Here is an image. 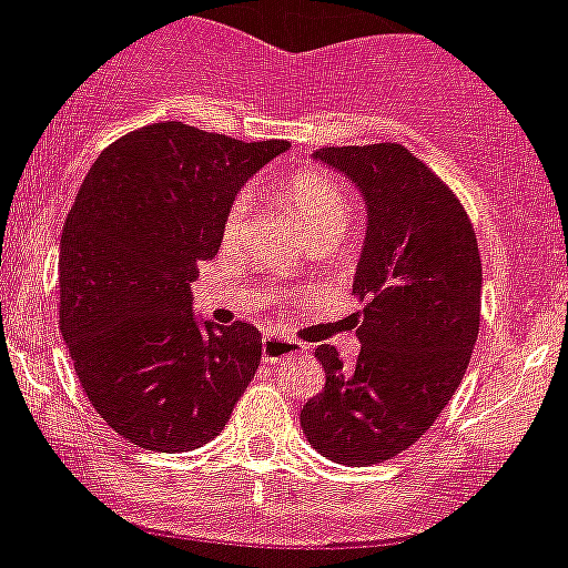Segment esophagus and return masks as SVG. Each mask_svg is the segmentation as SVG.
<instances>
[{
  "label": "esophagus",
  "instance_id": "obj_1",
  "mask_svg": "<svg viewBox=\"0 0 568 568\" xmlns=\"http://www.w3.org/2000/svg\"><path fill=\"white\" fill-rule=\"evenodd\" d=\"M294 357H303V345L297 339L285 337H265L263 339V359L265 363H288Z\"/></svg>",
  "mask_w": 568,
  "mask_h": 568
}]
</instances>
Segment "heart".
<instances>
[{"instance_id": "heart-1", "label": "heart", "mask_w": 568, "mask_h": 568, "mask_svg": "<svg viewBox=\"0 0 568 568\" xmlns=\"http://www.w3.org/2000/svg\"><path fill=\"white\" fill-rule=\"evenodd\" d=\"M283 200L308 236L328 234V231L332 234H345L348 220H352V202H348L345 191L339 189L332 176L323 174V171H314V168L297 171V174H291L283 182ZM243 216L245 200H236L231 205L229 216H225V240H231L240 231Z\"/></svg>"}]
</instances>
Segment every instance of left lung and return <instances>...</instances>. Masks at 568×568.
<instances>
[{
  "label": "left lung",
  "instance_id": "8db88e82",
  "mask_svg": "<svg viewBox=\"0 0 568 568\" xmlns=\"http://www.w3.org/2000/svg\"><path fill=\"white\" fill-rule=\"evenodd\" d=\"M312 160L363 196L352 291L366 305L354 366L332 345L314 352L325 388L300 426L328 460L372 466L406 452L460 386L480 328V251L457 196L403 145L317 148Z\"/></svg>",
  "mask_w": 568,
  "mask_h": 568
}]
</instances>
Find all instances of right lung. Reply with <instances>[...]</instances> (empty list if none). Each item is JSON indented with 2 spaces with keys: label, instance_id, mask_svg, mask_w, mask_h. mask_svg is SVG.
<instances>
[{
  "label": "right lung",
  "instance_id": "right-lung-1",
  "mask_svg": "<svg viewBox=\"0 0 568 568\" xmlns=\"http://www.w3.org/2000/svg\"><path fill=\"white\" fill-rule=\"evenodd\" d=\"M156 122L105 148L59 240V328L102 420L148 452H191L223 432L248 388L263 334L194 312L245 182L285 154Z\"/></svg>",
  "mask_w": 568,
  "mask_h": 568
}]
</instances>
